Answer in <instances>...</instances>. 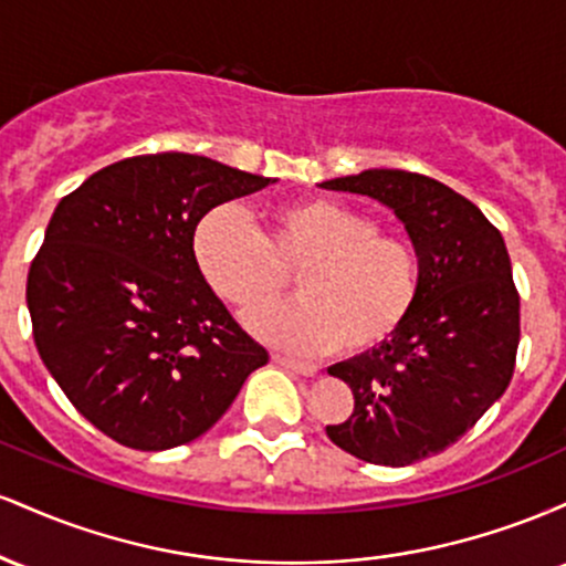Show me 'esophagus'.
I'll list each match as a JSON object with an SVG mask.
<instances>
[{
	"instance_id": "obj_1",
	"label": "esophagus",
	"mask_w": 566,
	"mask_h": 566,
	"mask_svg": "<svg viewBox=\"0 0 566 566\" xmlns=\"http://www.w3.org/2000/svg\"><path fill=\"white\" fill-rule=\"evenodd\" d=\"M274 361L279 367L290 369V373H297V375H305V378H314L316 375V367L308 365V361H297L292 359V356H284V354H274Z\"/></svg>"
}]
</instances>
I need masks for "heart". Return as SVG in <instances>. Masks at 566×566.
Masks as SVG:
<instances>
[{
  "mask_svg": "<svg viewBox=\"0 0 566 566\" xmlns=\"http://www.w3.org/2000/svg\"><path fill=\"white\" fill-rule=\"evenodd\" d=\"M193 261L212 292L237 308L270 300L283 272L301 268V302L256 304L244 316L252 335L295 354L378 348L405 327L420 295L415 247L333 199L276 207L263 233L244 212L216 207L193 231Z\"/></svg>",
  "mask_w": 566,
  "mask_h": 566,
  "instance_id": "b5f03b06",
  "label": "heart"
}]
</instances>
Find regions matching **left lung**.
I'll list each match as a JSON object with an SVG mask.
<instances>
[{
	"mask_svg": "<svg viewBox=\"0 0 566 566\" xmlns=\"http://www.w3.org/2000/svg\"><path fill=\"white\" fill-rule=\"evenodd\" d=\"M319 186L380 201L418 252L420 295L405 327L327 369L354 391V412L327 437L399 469L454 444L509 388L518 348L511 258L473 201L426 175L375 167Z\"/></svg>",
	"mask_w": 566,
	"mask_h": 566,
	"instance_id": "8db88e82",
	"label": "left lung"
}]
</instances>
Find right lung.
Instances as JSON below:
<instances>
[{
  "label": "right lung",
  "instance_id": "obj_1",
  "mask_svg": "<svg viewBox=\"0 0 566 566\" xmlns=\"http://www.w3.org/2000/svg\"><path fill=\"white\" fill-rule=\"evenodd\" d=\"M271 184L197 154H148L55 207L25 303L44 367L97 431L143 452L188 444L269 361L199 274L193 231Z\"/></svg>",
  "mask_w": 566,
  "mask_h": 566
}]
</instances>
